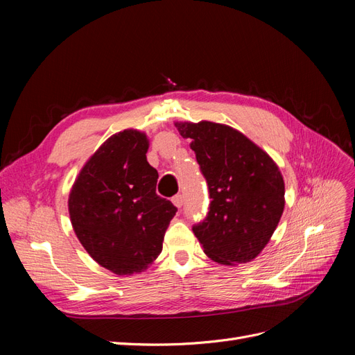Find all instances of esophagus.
Instances as JSON below:
<instances>
[{
	"label": "esophagus",
	"instance_id": "obj_1",
	"mask_svg": "<svg viewBox=\"0 0 355 355\" xmlns=\"http://www.w3.org/2000/svg\"><path fill=\"white\" fill-rule=\"evenodd\" d=\"M171 201H173V204H175V206H176L178 209H180L182 204H184V196L178 194V196H175L173 198H171Z\"/></svg>",
	"mask_w": 355,
	"mask_h": 355
}]
</instances>
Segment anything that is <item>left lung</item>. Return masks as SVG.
I'll use <instances>...</instances> for the list:
<instances>
[{"label":"left lung","instance_id":"8db88e82","mask_svg":"<svg viewBox=\"0 0 355 355\" xmlns=\"http://www.w3.org/2000/svg\"><path fill=\"white\" fill-rule=\"evenodd\" d=\"M191 139L207 180L210 207L194 231L202 250L222 265L252 262L282 219L284 180L275 161L235 128L211 121H176Z\"/></svg>","mask_w":355,"mask_h":355}]
</instances>
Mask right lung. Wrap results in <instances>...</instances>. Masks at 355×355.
Returning a JSON list of instances; mask_svg holds the SVG:
<instances>
[{
  "mask_svg": "<svg viewBox=\"0 0 355 355\" xmlns=\"http://www.w3.org/2000/svg\"><path fill=\"white\" fill-rule=\"evenodd\" d=\"M148 136L112 135L83 166L68 198L75 235L93 259L116 275L144 272L163 250L176 207L157 196Z\"/></svg>",
  "mask_w": 355,
  "mask_h": 355,
  "instance_id": "1",
  "label": "right lung"
}]
</instances>
